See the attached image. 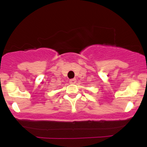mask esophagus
<instances>
[{
	"label": "esophagus",
	"mask_w": 147,
	"mask_h": 147,
	"mask_svg": "<svg viewBox=\"0 0 147 147\" xmlns=\"http://www.w3.org/2000/svg\"><path fill=\"white\" fill-rule=\"evenodd\" d=\"M70 84H75L76 82H77V80H76V79H70Z\"/></svg>",
	"instance_id": "1"
}]
</instances>
